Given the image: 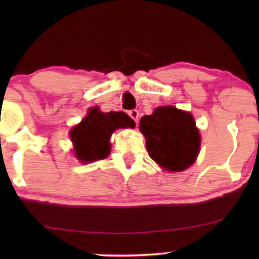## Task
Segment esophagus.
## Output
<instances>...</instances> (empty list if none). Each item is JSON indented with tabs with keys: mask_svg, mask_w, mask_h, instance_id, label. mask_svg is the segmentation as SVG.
<instances>
[{
	"mask_svg": "<svg viewBox=\"0 0 259 259\" xmlns=\"http://www.w3.org/2000/svg\"><path fill=\"white\" fill-rule=\"evenodd\" d=\"M129 115H130V118L135 121V123H138L139 117H140L139 111H136V109H132V111H129Z\"/></svg>",
	"mask_w": 259,
	"mask_h": 259,
	"instance_id": "34e87169",
	"label": "esophagus"
}]
</instances>
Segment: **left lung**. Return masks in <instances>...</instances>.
<instances>
[{"instance_id":"1","label":"left lung","mask_w":259,"mask_h":259,"mask_svg":"<svg viewBox=\"0 0 259 259\" xmlns=\"http://www.w3.org/2000/svg\"><path fill=\"white\" fill-rule=\"evenodd\" d=\"M139 127L150 157L165 170H185L200 153L201 136L191 113L173 106L157 107L141 118Z\"/></svg>"}]
</instances>
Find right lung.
Instances as JSON below:
<instances>
[{
  "label": "right lung",
  "instance_id": "right-lung-1",
  "mask_svg": "<svg viewBox=\"0 0 259 259\" xmlns=\"http://www.w3.org/2000/svg\"><path fill=\"white\" fill-rule=\"evenodd\" d=\"M134 121L124 112L103 113L99 107L90 108L88 115L70 130L74 154L81 163L105 159L111 153V139L119 127H134Z\"/></svg>",
  "mask_w": 259,
  "mask_h": 259
}]
</instances>
